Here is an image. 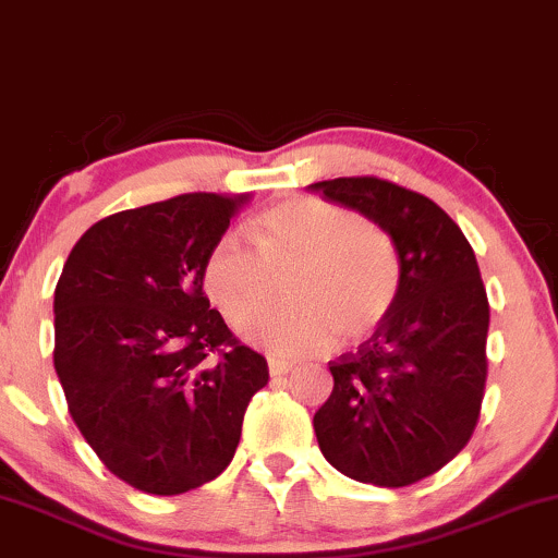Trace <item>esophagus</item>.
Instances as JSON below:
<instances>
[{
	"label": "esophagus",
	"instance_id": "obj_1",
	"mask_svg": "<svg viewBox=\"0 0 558 558\" xmlns=\"http://www.w3.org/2000/svg\"><path fill=\"white\" fill-rule=\"evenodd\" d=\"M267 367H270V375L272 377H283V375L291 373L293 364H288L283 360H270V362H267Z\"/></svg>",
	"mask_w": 558,
	"mask_h": 558
}]
</instances>
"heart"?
Here are the masks:
<instances>
[{
    "instance_id": "b5f03b06",
    "label": "heart",
    "mask_w": 558,
    "mask_h": 558,
    "mask_svg": "<svg viewBox=\"0 0 558 558\" xmlns=\"http://www.w3.org/2000/svg\"><path fill=\"white\" fill-rule=\"evenodd\" d=\"M288 280L293 304L252 325L248 338L280 356L315 354L341 332L356 341L393 310L401 257L388 230L319 196H296L257 217V248L226 233L204 262V288L235 328L252 323Z\"/></svg>"
}]
</instances>
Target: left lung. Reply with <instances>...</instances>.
Masks as SVG:
<instances>
[{
  "label": "left lung",
  "mask_w": 558,
  "mask_h": 558,
  "mask_svg": "<svg viewBox=\"0 0 558 558\" xmlns=\"http://www.w3.org/2000/svg\"><path fill=\"white\" fill-rule=\"evenodd\" d=\"M310 189L388 230L401 257L393 310L330 362L332 393L315 414L319 451L360 483H420L462 451L480 417L490 310L475 252L417 191L369 175Z\"/></svg>",
  "instance_id": "left-lung-1"
}]
</instances>
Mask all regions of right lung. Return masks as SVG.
<instances>
[{"label":"right lung","mask_w":558,"mask_h":558,"mask_svg":"<svg viewBox=\"0 0 558 558\" xmlns=\"http://www.w3.org/2000/svg\"><path fill=\"white\" fill-rule=\"evenodd\" d=\"M246 194H181L94 222L54 288V369L114 477L178 496L220 475L267 386L204 296V262Z\"/></svg>","instance_id":"1"}]
</instances>
